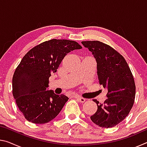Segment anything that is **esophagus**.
<instances>
[{
    "label": "esophagus",
    "mask_w": 147,
    "mask_h": 147,
    "mask_svg": "<svg viewBox=\"0 0 147 147\" xmlns=\"http://www.w3.org/2000/svg\"><path fill=\"white\" fill-rule=\"evenodd\" d=\"M74 96L77 99V100H78L80 102H84L86 101V99L85 98H83V97H81V96H80L74 95Z\"/></svg>",
    "instance_id": "1"
}]
</instances>
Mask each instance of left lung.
<instances>
[{
	"mask_svg": "<svg viewBox=\"0 0 147 147\" xmlns=\"http://www.w3.org/2000/svg\"><path fill=\"white\" fill-rule=\"evenodd\" d=\"M91 51L96 61L99 84L108 90V98L97 104V111L91 116L94 124L102 128H111L128 115L136 96L135 82L124 57L112 47L98 41H82Z\"/></svg>",
	"mask_w": 147,
	"mask_h": 147,
	"instance_id": "1",
	"label": "left lung"
}]
</instances>
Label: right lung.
Instances as JSON below:
<instances>
[{
	"label": "right lung",
	"instance_id": "obj_1",
	"mask_svg": "<svg viewBox=\"0 0 147 147\" xmlns=\"http://www.w3.org/2000/svg\"><path fill=\"white\" fill-rule=\"evenodd\" d=\"M82 48L76 41L53 39L34 47L23 57L13 74L12 91L27 121L47 123L60 112L69 98L49 90V77L67 54Z\"/></svg>",
	"mask_w": 147,
	"mask_h": 147
}]
</instances>
